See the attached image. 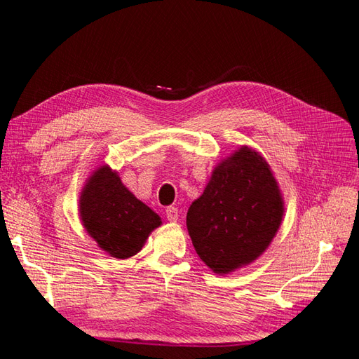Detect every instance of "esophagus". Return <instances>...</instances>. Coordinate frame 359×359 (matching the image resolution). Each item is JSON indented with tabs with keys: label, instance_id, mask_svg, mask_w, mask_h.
<instances>
[{
	"label": "esophagus",
	"instance_id": "obj_1",
	"mask_svg": "<svg viewBox=\"0 0 359 359\" xmlns=\"http://www.w3.org/2000/svg\"><path fill=\"white\" fill-rule=\"evenodd\" d=\"M165 215H167V218H168V222H177V218H179V209L177 208H174V206H170V208H167V210H165Z\"/></svg>",
	"mask_w": 359,
	"mask_h": 359
}]
</instances>
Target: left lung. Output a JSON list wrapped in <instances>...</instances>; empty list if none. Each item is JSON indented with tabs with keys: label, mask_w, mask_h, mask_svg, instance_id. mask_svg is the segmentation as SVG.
Wrapping results in <instances>:
<instances>
[{
	"label": "left lung",
	"mask_w": 359,
	"mask_h": 359,
	"mask_svg": "<svg viewBox=\"0 0 359 359\" xmlns=\"http://www.w3.org/2000/svg\"><path fill=\"white\" fill-rule=\"evenodd\" d=\"M282 217L283 198L270 165L243 145L214 168L188 209L187 226L200 259L227 274L267 250Z\"/></svg>",
	"instance_id": "8db88e82"
}]
</instances>
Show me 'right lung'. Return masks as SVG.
Wrapping results in <instances>:
<instances>
[{"instance_id":"right-lung-1","label":"right lung","mask_w":359,"mask_h":359,"mask_svg":"<svg viewBox=\"0 0 359 359\" xmlns=\"http://www.w3.org/2000/svg\"><path fill=\"white\" fill-rule=\"evenodd\" d=\"M79 210L89 236L118 259L136 255L162 224L161 217L137 200L109 165H101L86 180Z\"/></svg>"}]
</instances>
